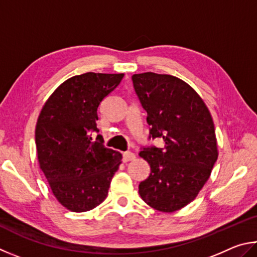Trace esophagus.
<instances>
[{
    "label": "esophagus",
    "instance_id": "obj_1",
    "mask_svg": "<svg viewBox=\"0 0 257 257\" xmlns=\"http://www.w3.org/2000/svg\"><path fill=\"white\" fill-rule=\"evenodd\" d=\"M133 159H136V155H134L133 152L127 151V152H124V154H123L124 163H127V161H131Z\"/></svg>",
    "mask_w": 257,
    "mask_h": 257
}]
</instances>
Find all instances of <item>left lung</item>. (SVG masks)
I'll return each instance as SVG.
<instances>
[{
  "label": "left lung",
  "instance_id": "1",
  "mask_svg": "<svg viewBox=\"0 0 257 257\" xmlns=\"http://www.w3.org/2000/svg\"><path fill=\"white\" fill-rule=\"evenodd\" d=\"M133 87L147 111L152 139L165 148H143L139 156L151 173L139 185L148 205L174 212L195 199L218 159L214 124L208 107L185 81L154 72L132 75Z\"/></svg>",
  "mask_w": 257,
  "mask_h": 257
}]
</instances>
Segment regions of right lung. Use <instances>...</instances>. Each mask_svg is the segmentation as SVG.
<instances>
[{"label":"right lung","mask_w":257,"mask_h":257,"mask_svg":"<svg viewBox=\"0 0 257 257\" xmlns=\"http://www.w3.org/2000/svg\"><path fill=\"white\" fill-rule=\"evenodd\" d=\"M124 74L88 72L64 81L45 102L36 124L39 167L54 196L72 212L92 210L107 197L121 155L91 133L100 102Z\"/></svg>","instance_id":"right-lung-1"}]
</instances>
